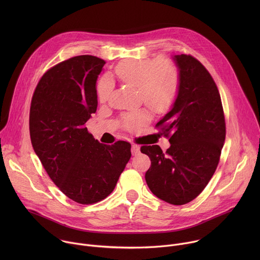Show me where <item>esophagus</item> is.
Wrapping results in <instances>:
<instances>
[{"label": "esophagus", "instance_id": "obj_1", "mask_svg": "<svg viewBox=\"0 0 260 260\" xmlns=\"http://www.w3.org/2000/svg\"><path fill=\"white\" fill-rule=\"evenodd\" d=\"M139 152H140V146H138L136 144H133L132 145V153H133V155H136Z\"/></svg>", "mask_w": 260, "mask_h": 260}]
</instances>
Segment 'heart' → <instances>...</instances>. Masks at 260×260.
Here are the masks:
<instances>
[{
  "label": "heart",
  "instance_id": "obj_1",
  "mask_svg": "<svg viewBox=\"0 0 260 260\" xmlns=\"http://www.w3.org/2000/svg\"><path fill=\"white\" fill-rule=\"evenodd\" d=\"M117 77L126 84L138 86L140 98L156 112L169 110L179 91L180 76L175 63L167 58L134 59L119 63L115 70ZM109 78H103L98 85L101 101L108 98L111 91ZM150 119L145 109H138L123 116V124L135 129Z\"/></svg>",
  "mask_w": 260,
  "mask_h": 260
}]
</instances>
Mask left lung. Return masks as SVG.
Masks as SVG:
<instances>
[{
  "instance_id": "1",
  "label": "left lung",
  "mask_w": 260,
  "mask_h": 260,
  "mask_svg": "<svg viewBox=\"0 0 260 260\" xmlns=\"http://www.w3.org/2000/svg\"><path fill=\"white\" fill-rule=\"evenodd\" d=\"M180 76L176 101L157 122L170 136L166 153L158 145L142 146L151 166L145 180L161 201L180 206L207 186L219 162L225 140V120L218 88L207 69L186 54L172 56Z\"/></svg>"
}]
</instances>
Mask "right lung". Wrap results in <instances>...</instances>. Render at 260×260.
<instances>
[{
  "instance_id": "1",
  "label": "right lung",
  "mask_w": 260,
  "mask_h": 260,
  "mask_svg": "<svg viewBox=\"0 0 260 260\" xmlns=\"http://www.w3.org/2000/svg\"><path fill=\"white\" fill-rule=\"evenodd\" d=\"M105 63L79 55L54 66L37 85L29 110L35 153L60 191L83 205L114 190L132 155L128 142L100 143L84 126L96 111V80Z\"/></svg>"
}]
</instances>
